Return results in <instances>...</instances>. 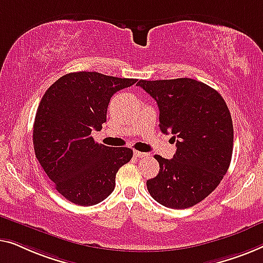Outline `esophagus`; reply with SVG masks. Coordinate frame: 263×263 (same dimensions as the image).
Here are the masks:
<instances>
[{"mask_svg": "<svg viewBox=\"0 0 263 263\" xmlns=\"http://www.w3.org/2000/svg\"><path fill=\"white\" fill-rule=\"evenodd\" d=\"M133 155H135V157H138V158H142V157L147 156V154H145V153H140V151H137V150L133 151Z\"/></svg>", "mask_w": 263, "mask_h": 263, "instance_id": "1", "label": "esophagus"}]
</instances>
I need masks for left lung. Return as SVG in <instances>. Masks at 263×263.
<instances>
[{
	"label": "left lung",
	"instance_id": "8db88e82",
	"mask_svg": "<svg viewBox=\"0 0 263 263\" xmlns=\"http://www.w3.org/2000/svg\"><path fill=\"white\" fill-rule=\"evenodd\" d=\"M137 86L156 100L160 130L176 138L172 160L155 155L160 173L146 181L147 191L170 209L197 205L216 190L230 165L234 126L227 103L213 88L192 79L140 80Z\"/></svg>",
	"mask_w": 263,
	"mask_h": 263
}]
</instances>
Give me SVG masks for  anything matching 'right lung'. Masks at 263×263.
I'll return each instance as SVG.
<instances>
[{"mask_svg":"<svg viewBox=\"0 0 263 263\" xmlns=\"http://www.w3.org/2000/svg\"><path fill=\"white\" fill-rule=\"evenodd\" d=\"M136 82L95 71L70 72L44 94L33 145L36 160L66 200L91 206L114 191L118 170L130 162L133 151L95 143L91 131L106 123L110 98Z\"/></svg>","mask_w":263,"mask_h":263,"instance_id":"right-lung-1","label":"right lung"}]
</instances>
